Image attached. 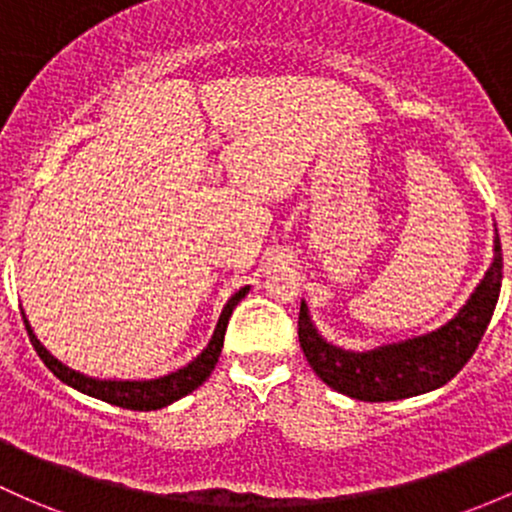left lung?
Segmentation results:
<instances>
[{
	"instance_id": "left-lung-1",
	"label": "left lung",
	"mask_w": 512,
	"mask_h": 512,
	"mask_svg": "<svg viewBox=\"0 0 512 512\" xmlns=\"http://www.w3.org/2000/svg\"><path fill=\"white\" fill-rule=\"evenodd\" d=\"M500 280H503V254H500V239L496 236V258L486 278L452 322L425 337L388 344L381 349L364 351V354L337 349L324 342L312 327L307 307L302 302L298 317L302 354L329 388L349 398L364 400V403H386V400L427 393L452 381L474 356L496 310Z\"/></svg>"
}]
</instances>
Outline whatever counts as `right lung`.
<instances>
[{
    "label": "right lung",
    "mask_w": 512,
    "mask_h": 512,
    "mask_svg": "<svg viewBox=\"0 0 512 512\" xmlns=\"http://www.w3.org/2000/svg\"><path fill=\"white\" fill-rule=\"evenodd\" d=\"M249 293V288H241L239 293L232 295V300L227 302V307L222 310V317H219L217 329L212 334V342L207 344V349L197 356L192 364H188L180 371L168 373V376L156 378V381H97V378H87L82 373L70 371L68 366H63L60 361L53 359L31 332L29 322L24 320L26 324V332H29L31 344H34L36 354L41 356V361L51 368L53 373L60 378L63 383L68 386L82 390V393L92 395V398H100L104 403H112L119 405V408L126 410H158V408H166V405L173 403V400L183 398L195 390L197 386L207 381V376L214 371V364H217L219 354H222V346H224V332H227V324L229 317H232L234 307L239 305V300Z\"/></svg>",
    "instance_id": "1"
}]
</instances>
